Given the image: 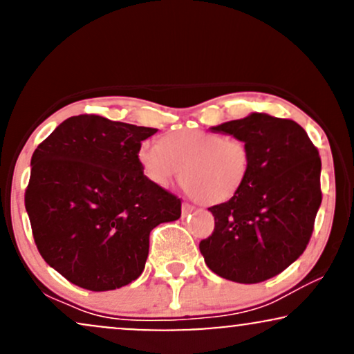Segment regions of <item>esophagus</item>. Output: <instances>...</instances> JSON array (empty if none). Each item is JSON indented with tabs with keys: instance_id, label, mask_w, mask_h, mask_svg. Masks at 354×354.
Returning <instances> with one entry per match:
<instances>
[{
	"instance_id": "obj_1",
	"label": "esophagus",
	"mask_w": 354,
	"mask_h": 354,
	"mask_svg": "<svg viewBox=\"0 0 354 354\" xmlns=\"http://www.w3.org/2000/svg\"><path fill=\"white\" fill-rule=\"evenodd\" d=\"M195 210V207L194 205H190V203H182V212H184V215H187V214H190V212H194Z\"/></svg>"
}]
</instances>
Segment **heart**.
Masks as SVG:
<instances>
[{
	"mask_svg": "<svg viewBox=\"0 0 354 354\" xmlns=\"http://www.w3.org/2000/svg\"><path fill=\"white\" fill-rule=\"evenodd\" d=\"M139 162L145 176L160 187L170 185L182 174L189 194L207 205L235 197L252 169L250 147L243 139L198 129L165 136L162 145L144 140Z\"/></svg>",
	"mask_w": 354,
	"mask_h": 354,
	"instance_id": "obj_1",
	"label": "heart"
}]
</instances>
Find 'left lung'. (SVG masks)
<instances>
[{
    "label": "left lung",
    "instance_id": "left-lung-1",
    "mask_svg": "<svg viewBox=\"0 0 354 354\" xmlns=\"http://www.w3.org/2000/svg\"><path fill=\"white\" fill-rule=\"evenodd\" d=\"M243 139L252 169L240 192L210 207L215 228L198 248L207 267L236 283H260L305 252L322 203V159L300 124L253 112L212 127Z\"/></svg>",
    "mask_w": 354,
    "mask_h": 354
}]
</instances>
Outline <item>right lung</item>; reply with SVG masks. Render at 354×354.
Instances as JSON below:
<instances>
[{
    "mask_svg": "<svg viewBox=\"0 0 354 354\" xmlns=\"http://www.w3.org/2000/svg\"><path fill=\"white\" fill-rule=\"evenodd\" d=\"M157 129L101 115L66 119L31 157L24 205L37 250L71 283L107 292L140 277L149 235L180 217V198L144 176Z\"/></svg>",
    "mask_w": 354,
    "mask_h": 354,
    "instance_id": "add662e5",
    "label": "right lung"
}]
</instances>
